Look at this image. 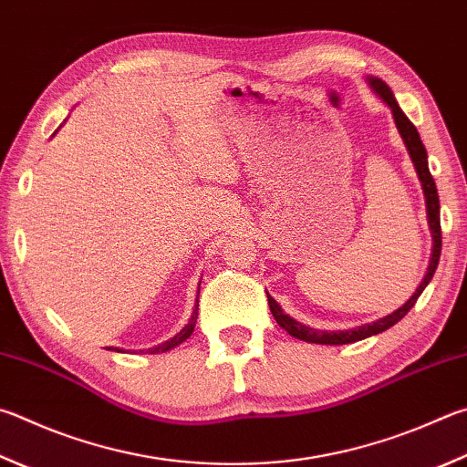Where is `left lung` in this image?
Instances as JSON below:
<instances>
[{"instance_id": "1", "label": "left lung", "mask_w": 467, "mask_h": 467, "mask_svg": "<svg viewBox=\"0 0 467 467\" xmlns=\"http://www.w3.org/2000/svg\"><path fill=\"white\" fill-rule=\"evenodd\" d=\"M368 86L374 89V93H378L381 101H386V106L392 109V116H394V122H396V129L400 132V137L406 145V150H409V155L414 163V169H417V175L420 180L422 185V193H425V202H427V218H429V228H431V236H433V253H431V261H429V267H427V274L422 277L420 285L417 287V292H414L409 300H406L404 306H400L398 310H394L392 315H388L384 318H379L376 322H371V325H363L358 328H349V330H318V328H310L306 325H302V322L294 320L292 317H287L285 312L282 310V306L271 298L267 294V302H269V310L271 315H274L275 322L282 328H285L287 333L292 337L300 338V341H306V343H318V345H347V343H355V341H361V338H368L371 335H378V333H384L389 327H394L398 320H402L406 315H409V310L417 304L419 296L422 294V290L429 285L431 279L435 275V269L439 265V257H441V218H439V193H437V185L433 175L429 171V161H427V149L422 145L420 140V134L419 130L414 129V124L406 118V114L398 106V101L394 98L392 89L386 86V81H381L379 78H368Z\"/></svg>"}]
</instances>
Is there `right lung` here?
Instances as JSON below:
<instances>
[{"label": "right lung", "mask_w": 467, "mask_h": 467, "mask_svg": "<svg viewBox=\"0 0 467 467\" xmlns=\"http://www.w3.org/2000/svg\"><path fill=\"white\" fill-rule=\"evenodd\" d=\"M198 296H200V290H198ZM198 300H196V306H193V312H192V318H190V322L188 325H185L180 333H177L175 337H171L169 338V341H165V343H161V345H157V347H150V349L147 351V353H165V351H169V349H173V347H177V345H182L185 338H190V335L193 333V327H196V320H198ZM116 351H120V349H116Z\"/></svg>", "instance_id": "right-lung-1"}]
</instances>
